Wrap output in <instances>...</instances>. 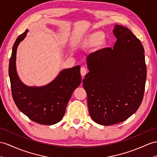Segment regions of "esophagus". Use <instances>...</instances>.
<instances>
[{
  "instance_id": "obj_1",
  "label": "esophagus",
  "mask_w": 157,
  "mask_h": 157,
  "mask_svg": "<svg viewBox=\"0 0 157 157\" xmlns=\"http://www.w3.org/2000/svg\"><path fill=\"white\" fill-rule=\"evenodd\" d=\"M80 72H81V75L82 76L86 75V74L88 72V70L85 67H82L81 70H80Z\"/></svg>"
}]
</instances>
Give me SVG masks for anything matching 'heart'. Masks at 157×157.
Masks as SVG:
<instances>
[{"instance_id":"heart-1","label":"heart","mask_w":157,"mask_h":157,"mask_svg":"<svg viewBox=\"0 0 157 157\" xmlns=\"http://www.w3.org/2000/svg\"><path fill=\"white\" fill-rule=\"evenodd\" d=\"M99 40H100V38L98 36H95L94 38V40H93V42L94 44H97V43H98L99 42Z\"/></svg>"}]
</instances>
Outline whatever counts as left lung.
Masks as SVG:
<instances>
[{
    "label": "left lung",
    "mask_w": 157,
    "mask_h": 157,
    "mask_svg": "<svg viewBox=\"0 0 157 157\" xmlns=\"http://www.w3.org/2000/svg\"><path fill=\"white\" fill-rule=\"evenodd\" d=\"M113 48L87 56L90 72L83 80L90 117L101 125L124 121L142 103L147 78L144 48L126 27L115 25Z\"/></svg>",
    "instance_id": "8db88e82"
}]
</instances>
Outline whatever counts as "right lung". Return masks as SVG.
Masks as SVG:
<instances>
[{
  "instance_id": "1",
  "label": "right lung",
  "mask_w": 157,
  "mask_h": 157,
  "mask_svg": "<svg viewBox=\"0 0 157 157\" xmlns=\"http://www.w3.org/2000/svg\"><path fill=\"white\" fill-rule=\"evenodd\" d=\"M28 30L16 40L10 59L9 74L12 95L18 109L33 121L52 125L63 118L73 91L82 82L79 66L62 71L53 82L36 87L21 82L16 69V56L19 43L26 37Z\"/></svg>"
}]
</instances>
